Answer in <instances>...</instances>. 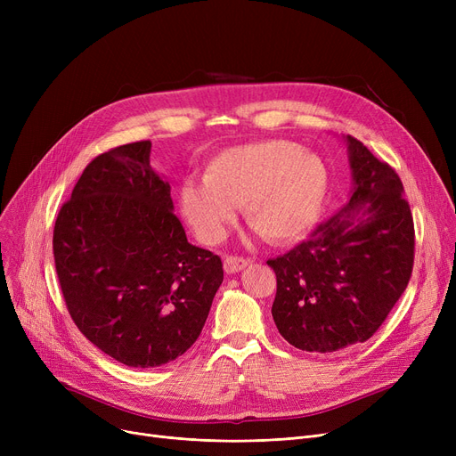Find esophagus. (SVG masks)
<instances>
[{
    "label": "esophagus",
    "mask_w": 456,
    "mask_h": 456,
    "mask_svg": "<svg viewBox=\"0 0 456 456\" xmlns=\"http://www.w3.org/2000/svg\"><path fill=\"white\" fill-rule=\"evenodd\" d=\"M249 265V258L246 256H236V255H225L224 256V268L227 273H236L244 270Z\"/></svg>",
    "instance_id": "34e87169"
}]
</instances>
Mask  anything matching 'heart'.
Listing matches in <instances>:
<instances>
[{
	"label": "heart",
	"mask_w": 456,
	"mask_h": 456,
	"mask_svg": "<svg viewBox=\"0 0 456 456\" xmlns=\"http://www.w3.org/2000/svg\"><path fill=\"white\" fill-rule=\"evenodd\" d=\"M329 190L325 162L290 140H265L214 155L203 184L181 188V210L203 242H220L234 207L270 242H292L318 222Z\"/></svg>",
	"instance_id": "1"
}]
</instances>
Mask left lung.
Instances as JSON below:
<instances>
[{
    "instance_id": "obj_1",
    "label": "left lung",
    "mask_w": 456,
    "mask_h": 456,
    "mask_svg": "<svg viewBox=\"0 0 456 456\" xmlns=\"http://www.w3.org/2000/svg\"><path fill=\"white\" fill-rule=\"evenodd\" d=\"M349 201L289 253L270 258L272 306L281 337L297 349L332 353L366 342L411 281L414 220L388 162L347 134Z\"/></svg>"
}]
</instances>
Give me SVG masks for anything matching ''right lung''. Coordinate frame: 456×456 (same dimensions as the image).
Here are the masks:
<instances>
[{"instance_id": "obj_1", "label": "right lung", "mask_w": 456, "mask_h": 456, "mask_svg": "<svg viewBox=\"0 0 456 456\" xmlns=\"http://www.w3.org/2000/svg\"><path fill=\"white\" fill-rule=\"evenodd\" d=\"M150 153L140 140L95 157L53 229L71 320L131 368L167 364L194 344L224 281L222 258L188 244Z\"/></svg>"}]
</instances>
